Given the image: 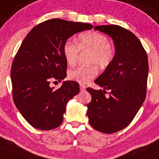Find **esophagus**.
<instances>
[{
  "mask_svg": "<svg viewBox=\"0 0 159 159\" xmlns=\"http://www.w3.org/2000/svg\"><path fill=\"white\" fill-rule=\"evenodd\" d=\"M85 89H86V87L84 86V85H83V84H80V89H81V91H84V90H85Z\"/></svg>",
  "mask_w": 159,
  "mask_h": 159,
  "instance_id": "1",
  "label": "esophagus"
}]
</instances>
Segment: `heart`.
Here are the masks:
<instances>
[{
    "label": "heart",
    "instance_id": "heart-1",
    "mask_svg": "<svg viewBox=\"0 0 159 159\" xmlns=\"http://www.w3.org/2000/svg\"><path fill=\"white\" fill-rule=\"evenodd\" d=\"M79 50L90 51L88 63L90 66H78L70 70L68 77L70 80L81 84H87L97 75L98 69H105L111 65L115 58V48L109 43V39L105 34L96 31H89L78 36V42L66 41L63 45V52L66 63L70 66L75 65Z\"/></svg>",
    "mask_w": 159,
    "mask_h": 159
}]
</instances>
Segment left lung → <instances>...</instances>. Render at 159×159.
I'll use <instances>...</instances> for the list:
<instances>
[{"label":"left lung","instance_id":"1","mask_svg":"<svg viewBox=\"0 0 159 159\" xmlns=\"http://www.w3.org/2000/svg\"><path fill=\"white\" fill-rule=\"evenodd\" d=\"M94 29L113 39L115 54L111 65L95 80L103 90L87 89L92 96L87 115L93 129L114 133L131 123L144 101L148 55L140 40L128 30L118 25L96 26ZM107 91L109 97L105 96Z\"/></svg>","mask_w":159,"mask_h":159}]
</instances>
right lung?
Returning <instances> with one entry per match:
<instances>
[{
  "label": "right lung",
  "instance_id": "right-lung-1",
  "mask_svg": "<svg viewBox=\"0 0 159 159\" xmlns=\"http://www.w3.org/2000/svg\"><path fill=\"white\" fill-rule=\"evenodd\" d=\"M93 27L89 23L52 19L34 26L23 40L11 65L12 96L17 109L33 127L50 130L63 122L66 103L79 93V84L66 81L54 89L49 84L66 76L65 42Z\"/></svg>",
  "mask_w": 159,
  "mask_h": 159
}]
</instances>
